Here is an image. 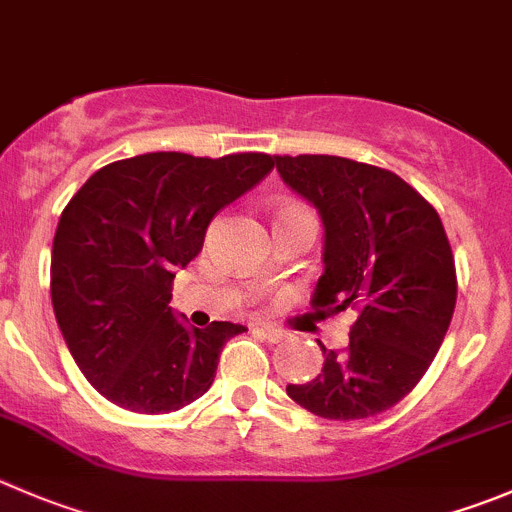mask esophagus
<instances>
[{"label": "esophagus", "instance_id": "1", "mask_svg": "<svg viewBox=\"0 0 512 512\" xmlns=\"http://www.w3.org/2000/svg\"><path fill=\"white\" fill-rule=\"evenodd\" d=\"M257 330H260V335L265 337L267 342H280L282 337H285V332L277 330V327H272V325H260Z\"/></svg>", "mask_w": 512, "mask_h": 512}]
</instances>
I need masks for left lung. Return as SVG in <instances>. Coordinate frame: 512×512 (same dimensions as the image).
<instances>
[{
  "label": "left lung",
  "mask_w": 512,
  "mask_h": 512,
  "mask_svg": "<svg viewBox=\"0 0 512 512\" xmlns=\"http://www.w3.org/2000/svg\"><path fill=\"white\" fill-rule=\"evenodd\" d=\"M275 165L325 225L315 305L357 312L347 350L320 342L322 372L287 395L327 420L385 413L428 372L453 320L458 277L443 222L382 167L332 155H282Z\"/></svg>",
  "instance_id": "8db88e82"
}]
</instances>
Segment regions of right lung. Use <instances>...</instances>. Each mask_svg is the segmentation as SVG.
Wrapping results in <instances>:
<instances>
[{"mask_svg":"<svg viewBox=\"0 0 512 512\" xmlns=\"http://www.w3.org/2000/svg\"><path fill=\"white\" fill-rule=\"evenodd\" d=\"M272 167L262 152H147L97 170L67 202L52 245L54 317L109 403L160 415L210 390L222 345L245 327H187L170 307L172 280L200 255L212 217Z\"/></svg>","mask_w":512,"mask_h":512,"instance_id":"1","label":"right lung"}]
</instances>
